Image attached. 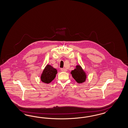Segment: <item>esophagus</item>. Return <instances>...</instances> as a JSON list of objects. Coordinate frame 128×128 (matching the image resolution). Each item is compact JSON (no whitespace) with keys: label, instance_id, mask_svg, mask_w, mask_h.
<instances>
[{"label":"esophagus","instance_id":"1","mask_svg":"<svg viewBox=\"0 0 128 128\" xmlns=\"http://www.w3.org/2000/svg\"><path fill=\"white\" fill-rule=\"evenodd\" d=\"M61 71H62V72H67V70L66 69V68H61Z\"/></svg>","mask_w":128,"mask_h":128}]
</instances>
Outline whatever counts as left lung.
<instances>
[{
  "mask_svg": "<svg viewBox=\"0 0 128 128\" xmlns=\"http://www.w3.org/2000/svg\"><path fill=\"white\" fill-rule=\"evenodd\" d=\"M71 74L74 80L78 83H83L86 80V74L80 66H77L76 69L71 72Z\"/></svg>",
  "mask_w": 128,
  "mask_h": 128,
  "instance_id": "left-lung-1",
  "label": "left lung"
}]
</instances>
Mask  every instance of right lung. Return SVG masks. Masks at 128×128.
I'll return each instance as SVG.
<instances>
[{"instance_id":"1","label":"right lung","mask_w":128,"mask_h":128,"mask_svg":"<svg viewBox=\"0 0 128 128\" xmlns=\"http://www.w3.org/2000/svg\"><path fill=\"white\" fill-rule=\"evenodd\" d=\"M57 70L50 65H47L41 74V81L45 83L51 82L56 76Z\"/></svg>"}]
</instances>
